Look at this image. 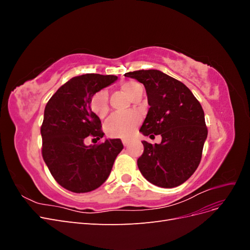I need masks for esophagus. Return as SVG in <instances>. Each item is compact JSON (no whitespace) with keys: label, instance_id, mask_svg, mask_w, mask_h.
<instances>
[{"label":"esophagus","instance_id":"34e87169","mask_svg":"<svg viewBox=\"0 0 250 250\" xmlns=\"http://www.w3.org/2000/svg\"><path fill=\"white\" fill-rule=\"evenodd\" d=\"M122 143H123V145H124L125 147H127V146H128V144H129V142H128L127 140H123V141H122Z\"/></svg>","mask_w":250,"mask_h":250}]
</instances>
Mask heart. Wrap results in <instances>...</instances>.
<instances>
[{
  "label": "heart",
  "instance_id": "b5f03b06",
  "mask_svg": "<svg viewBox=\"0 0 250 250\" xmlns=\"http://www.w3.org/2000/svg\"><path fill=\"white\" fill-rule=\"evenodd\" d=\"M121 90L134 101L139 96L143 94V87L137 81L127 80L121 84ZM90 108L96 116L104 118L108 113V95L105 90L96 93L90 100ZM140 123V117L138 113L130 112L126 115H113L105 124V131L111 138L128 139L134 132L135 128Z\"/></svg>",
  "mask_w": 250,
  "mask_h": 250
}]
</instances>
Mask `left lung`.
Segmentation results:
<instances>
[{"mask_svg": "<svg viewBox=\"0 0 250 250\" xmlns=\"http://www.w3.org/2000/svg\"><path fill=\"white\" fill-rule=\"evenodd\" d=\"M146 88L150 108L140 131L161 144L143 141L138 167L149 183L161 188L184 184L197 169L208 127L201 104L183 82L157 70L128 72Z\"/></svg>", "mask_w": 250, "mask_h": 250, "instance_id": "obj_1", "label": "left lung"}]
</instances>
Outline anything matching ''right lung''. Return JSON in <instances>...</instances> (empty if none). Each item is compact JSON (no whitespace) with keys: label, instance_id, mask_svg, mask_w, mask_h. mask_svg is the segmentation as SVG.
I'll return each mask as SVG.
<instances>
[{"label":"right lung","instance_id":"add662e5","mask_svg":"<svg viewBox=\"0 0 250 250\" xmlns=\"http://www.w3.org/2000/svg\"><path fill=\"white\" fill-rule=\"evenodd\" d=\"M117 79L100 74L74 77L57 89L44 107L42 158L54 179L71 192L86 193L99 188L123 149L120 139L84 145L87 137L100 140L104 135L100 119L90 109V100Z\"/></svg>","mask_w":250,"mask_h":250}]
</instances>
